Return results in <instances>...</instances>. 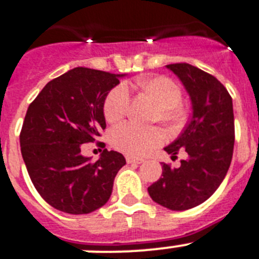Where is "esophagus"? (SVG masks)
<instances>
[{"label": "esophagus", "instance_id": "esophagus-1", "mask_svg": "<svg viewBox=\"0 0 259 259\" xmlns=\"http://www.w3.org/2000/svg\"><path fill=\"white\" fill-rule=\"evenodd\" d=\"M125 160H127L128 164H140V163H142V159L132 158V156H127V158H125Z\"/></svg>", "mask_w": 259, "mask_h": 259}]
</instances>
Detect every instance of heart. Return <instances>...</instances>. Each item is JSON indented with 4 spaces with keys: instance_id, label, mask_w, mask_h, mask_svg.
Instances as JSON below:
<instances>
[{
    "instance_id": "b5f03b06",
    "label": "heart",
    "mask_w": 259,
    "mask_h": 259,
    "mask_svg": "<svg viewBox=\"0 0 259 259\" xmlns=\"http://www.w3.org/2000/svg\"><path fill=\"white\" fill-rule=\"evenodd\" d=\"M134 89L156 106L153 120H158L169 131H180L189 122V108L182 100V90L175 80L164 75L139 78ZM128 94L123 86H115L106 95L103 104L104 118L109 124L122 122L128 110ZM163 141V134L155 127H136L124 124L115 128L110 135L114 149L130 156H141L150 153Z\"/></svg>"
}]
</instances>
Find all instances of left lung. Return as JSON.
Segmentation results:
<instances>
[{"label":"left lung","mask_w":259,"mask_h":259,"mask_svg":"<svg viewBox=\"0 0 259 259\" xmlns=\"http://www.w3.org/2000/svg\"><path fill=\"white\" fill-rule=\"evenodd\" d=\"M184 83L193 104V118L184 134L164 148L172 158L180 149L189 155L179 168L163 164L162 177L148 187L155 203L186 210L204 203L224 181L231 164L235 142L232 99L209 73L187 63L167 65Z\"/></svg>","instance_id":"8db88e82"}]
</instances>
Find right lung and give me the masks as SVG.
<instances>
[{
  "label": "right lung",
  "mask_w": 259,
  "mask_h": 259,
  "mask_svg": "<svg viewBox=\"0 0 259 259\" xmlns=\"http://www.w3.org/2000/svg\"><path fill=\"white\" fill-rule=\"evenodd\" d=\"M119 77L78 66L50 80L28 108L21 155L38 194L61 212L87 214L103 207L125 164L122 154L108 149L96 162L80 154L82 144L96 141L105 130L103 104Z\"/></svg>",
  "instance_id": "right-lung-1"
}]
</instances>
